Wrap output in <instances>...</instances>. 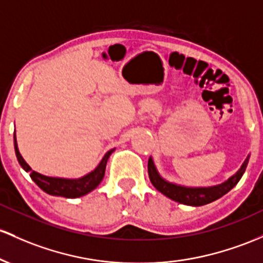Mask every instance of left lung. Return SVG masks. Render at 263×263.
I'll use <instances>...</instances> for the list:
<instances>
[{
    "label": "left lung",
    "mask_w": 263,
    "mask_h": 263,
    "mask_svg": "<svg viewBox=\"0 0 263 263\" xmlns=\"http://www.w3.org/2000/svg\"><path fill=\"white\" fill-rule=\"evenodd\" d=\"M247 163H249V157L246 158V161L242 164L241 168L238 170L237 174L233 175L232 177H230L226 182L213 187H200V189L177 186V184L170 183L167 182V181H164L163 178L158 175L151 157L148 158V164H147V167H148L149 181H151L157 191L163 193L164 196H167V197L171 198V200L180 202V203L189 204V206H203V204L210 203V202L218 200L222 196L231 191V190L238 183V181L241 180L242 175L246 171Z\"/></svg>",
    "instance_id": "left-lung-1"
}]
</instances>
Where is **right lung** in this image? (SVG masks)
<instances>
[{"instance_id": "add662e5", "label": "right lung", "mask_w": 263, "mask_h": 263, "mask_svg": "<svg viewBox=\"0 0 263 263\" xmlns=\"http://www.w3.org/2000/svg\"><path fill=\"white\" fill-rule=\"evenodd\" d=\"M13 142H14V152H16L17 160H18L20 164H21L22 168L26 172H30V177L32 178V181L42 191L52 196H62L66 198H77L81 196L87 195L88 192H91L92 190L96 189L99 186L101 181H102L103 176H105V170H106V163H107L108 157L111 156L114 149L108 151L107 154L103 156L102 161H101L99 166L95 168V171H92L91 174L86 175L85 177L79 178V180H67V178H56V177H47V176H43L41 174H37L31 170V167L25 162V160L22 158V156L20 155L18 147H17L16 142V136H13Z\"/></svg>"}]
</instances>
